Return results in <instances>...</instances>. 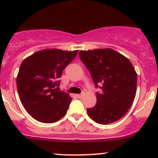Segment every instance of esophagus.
I'll use <instances>...</instances> for the list:
<instances>
[{"instance_id":"1","label":"esophagus","mask_w":158,"mask_h":158,"mask_svg":"<svg viewBox=\"0 0 158 158\" xmlns=\"http://www.w3.org/2000/svg\"><path fill=\"white\" fill-rule=\"evenodd\" d=\"M76 97H77L78 98H82V94H78V95H76Z\"/></svg>"}]
</instances>
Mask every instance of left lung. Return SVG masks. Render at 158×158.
I'll return each mask as SVG.
<instances>
[{"instance_id":"obj_1","label":"left lung","mask_w":158,"mask_h":158,"mask_svg":"<svg viewBox=\"0 0 158 158\" xmlns=\"http://www.w3.org/2000/svg\"><path fill=\"white\" fill-rule=\"evenodd\" d=\"M79 58L89 69L97 92V102L87 109L96 123L108 125L123 117L136 95L137 73L125 56L111 49L80 51Z\"/></svg>"}]
</instances>
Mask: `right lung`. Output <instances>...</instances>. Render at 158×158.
Segmentation results:
<instances>
[{
  "label": "right lung",
  "instance_id": "obj_1",
  "mask_svg": "<svg viewBox=\"0 0 158 158\" xmlns=\"http://www.w3.org/2000/svg\"><path fill=\"white\" fill-rule=\"evenodd\" d=\"M78 50L57 49L38 51L22 62L17 77L20 102L26 111L43 123H54L67 112L73 98L58 90L65 68Z\"/></svg>",
  "mask_w": 158,
  "mask_h": 158
}]
</instances>
